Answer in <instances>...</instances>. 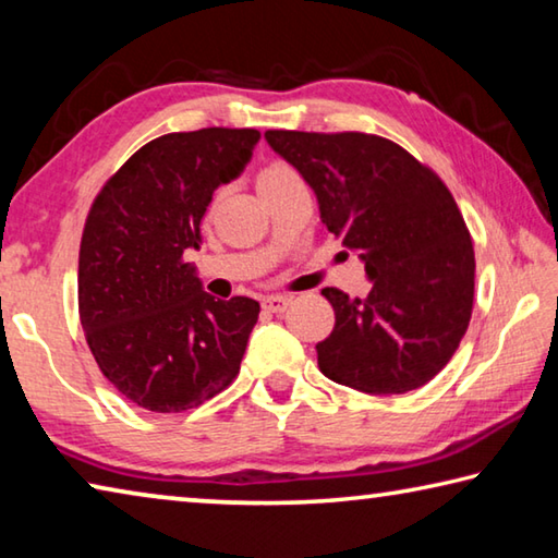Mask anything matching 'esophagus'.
I'll use <instances>...</instances> for the list:
<instances>
[{
    "label": "esophagus",
    "instance_id": "esophagus-1",
    "mask_svg": "<svg viewBox=\"0 0 558 558\" xmlns=\"http://www.w3.org/2000/svg\"><path fill=\"white\" fill-rule=\"evenodd\" d=\"M290 302L292 300L286 295H268V298H263V307H266L268 313H286Z\"/></svg>",
    "mask_w": 558,
    "mask_h": 558
}]
</instances>
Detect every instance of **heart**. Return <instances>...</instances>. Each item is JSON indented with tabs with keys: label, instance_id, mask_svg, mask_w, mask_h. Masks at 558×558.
I'll return each instance as SVG.
<instances>
[{
	"label": "heart",
	"instance_id": "heart-1",
	"mask_svg": "<svg viewBox=\"0 0 558 558\" xmlns=\"http://www.w3.org/2000/svg\"><path fill=\"white\" fill-rule=\"evenodd\" d=\"M288 174H295V169L288 167V165H282V162H272V165H268L266 169H263L260 177H258V182H263V179H278V177H288Z\"/></svg>",
	"mask_w": 558,
	"mask_h": 558
}]
</instances>
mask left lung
<instances>
[{"instance_id":"left-lung-1","label":"left lung","mask_w":558,"mask_h":558,"mask_svg":"<svg viewBox=\"0 0 558 558\" xmlns=\"http://www.w3.org/2000/svg\"><path fill=\"white\" fill-rule=\"evenodd\" d=\"M266 140L313 186L319 219L372 280L364 300L323 290L335 329L317 344L319 372L379 396L428 384L465 337L475 295V251L448 186L379 135L268 130Z\"/></svg>"}]
</instances>
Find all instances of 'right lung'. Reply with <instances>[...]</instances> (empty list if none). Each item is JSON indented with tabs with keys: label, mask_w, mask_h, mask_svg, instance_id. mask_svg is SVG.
Segmentation results:
<instances>
[{
	"label": "right lung",
	"mask_w": 558,
	"mask_h": 558,
	"mask_svg": "<svg viewBox=\"0 0 558 558\" xmlns=\"http://www.w3.org/2000/svg\"><path fill=\"white\" fill-rule=\"evenodd\" d=\"M258 130L169 132L140 147L93 202L78 256V315L106 379L132 403L182 413L241 369L260 305L216 300L196 268L199 226L221 184L243 172Z\"/></svg>",
	"instance_id": "right-lung-1"
}]
</instances>
